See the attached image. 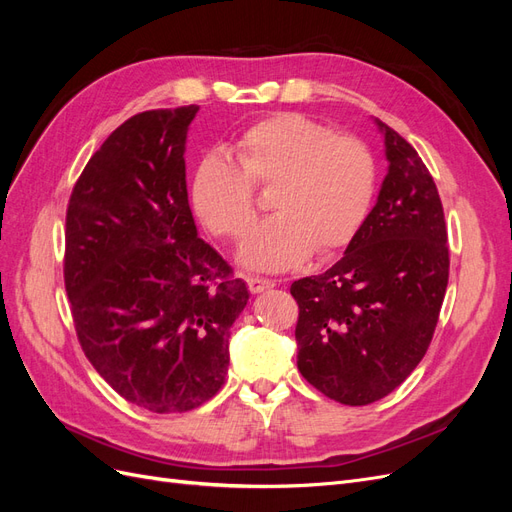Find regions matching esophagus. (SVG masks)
Returning <instances> with one entry per match:
<instances>
[{
  "label": "esophagus",
  "mask_w": 512,
  "mask_h": 512,
  "mask_svg": "<svg viewBox=\"0 0 512 512\" xmlns=\"http://www.w3.org/2000/svg\"><path fill=\"white\" fill-rule=\"evenodd\" d=\"M273 286H275V282H271V280H262V277H247V288H250L254 294L265 292Z\"/></svg>",
  "instance_id": "esophagus-1"
}]
</instances>
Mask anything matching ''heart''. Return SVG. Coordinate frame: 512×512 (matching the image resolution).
Here are the masks:
<instances>
[{
    "label": "heart",
    "instance_id": "1",
    "mask_svg": "<svg viewBox=\"0 0 512 512\" xmlns=\"http://www.w3.org/2000/svg\"><path fill=\"white\" fill-rule=\"evenodd\" d=\"M237 164L220 151L198 162L190 179L196 218L218 237H241L256 218L254 185L273 188L275 218L247 232L237 260L277 273L314 254L346 247L367 218L376 166L359 138L299 113L256 121L232 145Z\"/></svg>",
    "mask_w": 512,
    "mask_h": 512
}]
</instances>
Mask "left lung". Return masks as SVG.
Here are the masks:
<instances>
[{
  "label": "left lung",
  "instance_id": "8db88e82",
  "mask_svg": "<svg viewBox=\"0 0 512 512\" xmlns=\"http://www.w3.org/2000/svg\"><path fill=\"white\" fill-rule=\"evenodd\" d=\"M389 162L378 200L331 269L290 286L297 365L339 404L367 406L421 363L448 284L438 188L416 149L380 119Z\"/></svg>",
  "mask_w": 512,
  "mask_h": 512
}]
</instances>
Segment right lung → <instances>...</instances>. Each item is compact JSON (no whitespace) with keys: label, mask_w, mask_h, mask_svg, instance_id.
<instances>
[{"label":"right lung","mask_w":512,"mask_h":512,"mask_svg":"<svg viewBox=\"0 0 512 512\" xmlns=\"http://www.w3.org/2000/svg\"><path fill=\"white\" fill-rule=\"evenodd\" d=\"M198 106L134 115L76 181L66 215V292L91 365L130 404L188 412L222 389L228 337L250 299L198 237L185 138Z\"/></svg>","instance_id":"add662e5"}]
</instances>
